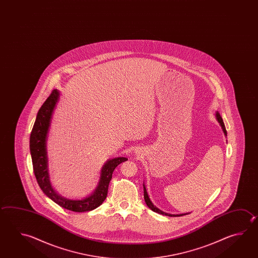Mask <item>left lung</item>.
Returning <instances> with one entry per match:
<instances>
[{
	"mask_svg": "<svg viewBox=\"0 0 258 258\" xmlns=\"http://www.w3.org/2000/svg\"><path fill=\"white\" fill-rule=\"evenodd\" d=\"M215 117H216V119L218 120L219 123H220V125L222 126V128H223V132H224V135L225 136H227V132H226V130H225V126H224V121H223V118L222 117L220 116V114H219L218 112H216V114H215ZM143 190H144V200H145V203H146L147 205H148V207L150 208V209L152 210L153 212H155V213H158V214H163V215H167V216H182V215H185V214H166L164 212H162L160 209H158L156 206L153 205L152 204V202H151V199H150V197H149V195H148V192H147L146 187H145V185L143 184Z\"/></svg>",
	"mask_w": 258,
	"mask_h": 258,
	"instance_id": "8db88e82",
	"label": "left lung"
}]
</instances>
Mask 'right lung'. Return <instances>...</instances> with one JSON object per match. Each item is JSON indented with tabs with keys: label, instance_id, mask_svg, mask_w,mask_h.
<instances>
[{
	"label": "right lung",
	"instance_id": "right-lung-1",
	"mask_svg": "<svg viewBox=\"0 0 258 258\" xmlns=\"http://www.w3.org/2000/svg\"><path fill=\"white\" fill-rule=\"evenodd\" d=\"M59 93L57 89H54L47 99L40 107L34 122L33 130L30 136V151L33 161L34 173L41 190L50 199L54 201L64 209L84 213L96 209L107 198L108 184L111 180L112 173L118 164L127 161L126 158L118 157L107 161L103 166L100 179L97 189L87 198L82 200H70L63 198L53 189L48 173V160L46 152V139L48 134L49 126L54 107L58 101Z\"/></svg>",
	"mask_w": 258,
	"mask_h": 258
}]
</instances>
